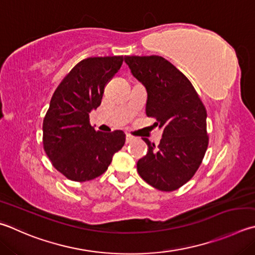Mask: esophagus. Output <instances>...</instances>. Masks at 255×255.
I'll list each match as a JSON object with an SVG mask.
<instances>
[{
    "mask_svg": "<svg viewBox=\"0 0 255 255\" xmlns=\"http://www.w3.org/2000/svg\"><path fill=\"white\" fill-rule=\"evenodd\" d=\"M133 140V137L132 136H130V135H126V143H130L131 141Z\"/></svg>",
    "mask_w": 255,
    "mask_h": 255,
    "instance_id": "1",
    "label": "esophagus"
}]
</instances>
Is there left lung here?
Returning a JSON list of instances; mask_svg holds the SVG:
<instances>
[{"instance_id": "1", "label": "left lung", "mask_w": 255, "mask_h": 255, "mask_svg": "<svg viewBox=\"0 0 255 255\" xmlns=\"http://www.w3.org/2000/svg\"><path fill=\"white\" fill-rule=\"evenodd\" d=\"M125 61L147 90L146 115L163 128L158 145L142 138L147 154L137 170L146 183L172 192L191 179L208 146L206 109L187 77L159 55H126Z\"/></svg>"}]
</instances>
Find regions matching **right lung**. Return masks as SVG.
Here are the masks:
<instances>
[{
	"label": "right lung",
	"instance_id": "right-lung-1",
	"mask_svg": "<svg viewBox=\"0 0 255 255\" xmlns=\"http://www.w3.org/2000/svg\"><path fill=\"white\" fill-rule=\"evenodd\" d=\"M123 61V55L81 60L51 98L42 125L43 149L68 179L87 182L103 175L125 145L124 131H96L89 123V113L100 106L106 85Z\"/></svg>",
	"mask_w": 255,
	"mask_h": 255
}]
</instances>
